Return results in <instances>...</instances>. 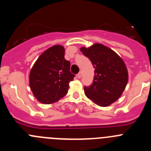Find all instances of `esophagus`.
Here are the masks:
<instances>
[{"mask_svg": "<svg viewBox=\"0 0 151 151\" xmlns=\"http://www.w3.org/2000/svg\"><path fill=\"white\" fill-rule=\"evenodd\" d=\"M82 72H79V73H78V74H77V77H78V78H81V77H82Z\"/></svg>", "mask_w": 151, "mask_h": 151, "instance_id": "1", "label": "esophagus"}]
</instances>
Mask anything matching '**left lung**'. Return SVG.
Returning a JSON list of instances; mask_svg holds the SVG:
<instances>
[{"label": "left lung", "mask_w": 151, "mask_h": 151, "mask_svg": "<svg viewBox=\"0 0 151 151\" xmlns=\"http://www.w3.org/2000/svg\"><path fill=\"white\" fill-rule=\"evenodd\" d=\"M81 51L94 66V76L90 86H85L86 97L96 104L107 106L122 95L128 82V71L119 56L107 47L94 44Z\"/></svg>", "instance_id": "8db88e82"}]
</instances>
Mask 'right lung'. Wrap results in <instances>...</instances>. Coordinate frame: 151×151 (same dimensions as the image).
Returning <instances> with one entry per match:
<instances>
[{
  "label": "right lung",
  "mask_w": 151,
  "mask_h": 151,
  "mask_svg": "<svg viewBox=\"0 0 151 151\" xmlns=\"http://www.w3.org/2000/svg\"><path fill=\"white\" fill-rule=\"evenodd\" d=\"M65 49L54 45L38 58L29 75V85L39 102L50 104L67 94L69 82L75 77L70 62L64 58Z\"/></svg>",
  "instance_id": "obj_1"
}]
</instances>
